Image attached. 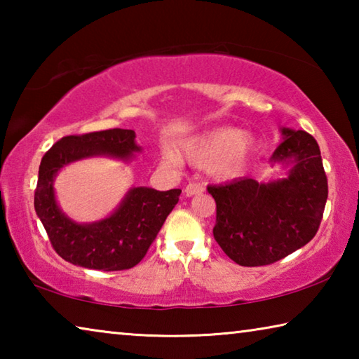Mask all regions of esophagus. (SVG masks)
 <instances>
[{"label": "esophagus", "mask_w": 359, "mask_h": 359, "mask_svg": "<svg viewBox=\"0 0 359 359\" xmlns=\"http://www.w3.org/2000/svg\"><path fill=\"white\" fill-rule=\"evenodd\" d=\"M204 191V187L201 184H188L185 187L187 196H194V194H201Z\"/></svg>", "instance_id": "1"}]
</instances>
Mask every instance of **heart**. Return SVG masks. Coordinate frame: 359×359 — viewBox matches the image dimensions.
Here are the masks:
<instances>
[{
    "mask_svg": "<svg viewBox=\"0 0 359 359\" xmlns=\"http://www.w3.org/2000/svg\"><path fill=\"white\" fill-rule=\"evenodd\" d=\"M253 151V139L236 128H214L182 144V155L198 168H208L218 180H229L245 171ZM163 161L179 166L182 158L174 150L163 151Z\"/></svg>",
    "mask_w": 359,
    "mask_h": 359,
    "instance_id": "b5f03b06",
    "label": "heart"
}]
</instances>
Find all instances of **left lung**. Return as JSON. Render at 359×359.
Listing matches in <instances>:
<instances>
[{
	"instance_id": "8db88e82",
	"label": "left lung",
	"mask_w": 359,
	"mask_h": 359,
	"mask_svg": "<svg viewBox=\"0 0 359 359\" xmlns=\"http://www.w3.org/2000/svg\"><path fill=\"white\" fill-rule=\"evenodd\" d=\"M271 166L280 177H239L209 187L217 203L214 238L241 266H264L288 257L317 234L327 199L320 147L309 133L280 128Z\"/></svg>"
}]
</instances>
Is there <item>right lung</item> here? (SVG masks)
I'll return each mask as SVG.
<instances>
[{
  "label": "right lung",
  "mask_w": 359,
  "mask_h": 359,
  "mask_svg": "<svg viewBox=\"0 0 359 359\" xmlns=\"http://www.w3.org/2000/svg\"><path fill=\"white\" fill-rule=\"evenodd\" d=\"M141 151L135 131L114 128L62 137L42 158L34 210L63 259L87 269L109 272L130 269L145 257L166 217L177 204L182 190L158 191L149 187H131L107 217L79 223L60 208L53 187L58 172L71 163L95 156L130 163Z\"/></svg>",
  "instance_id": "right-lung-1"
}]
</instances>
